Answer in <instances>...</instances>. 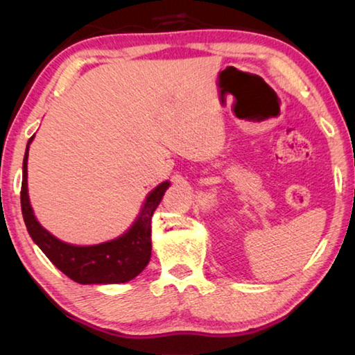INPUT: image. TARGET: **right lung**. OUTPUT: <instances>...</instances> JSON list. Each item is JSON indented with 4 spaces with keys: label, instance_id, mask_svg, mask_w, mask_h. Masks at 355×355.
<instances>
[{
    "label": "right lung",
    "instance_id": "obj_1",
    "mask_svg": "<svg viewBox=\"0 0 355 355\" xmlns=\"http://www.w3.org/2000/svg\"><path fill=\"white\" fill-rule=\"evenodd\" d=\"M23 158L21 213L29 236L55 266L81 285L125 284L144 271L152 255V216L159 205L169 182H163L150 192L141 214L125 235L95 245H71L59 241L42 227L33 213L28 197V148Z\"/></svg>",
    "mask_w": 355,
    "mask_h": 355
}]
</instances>
